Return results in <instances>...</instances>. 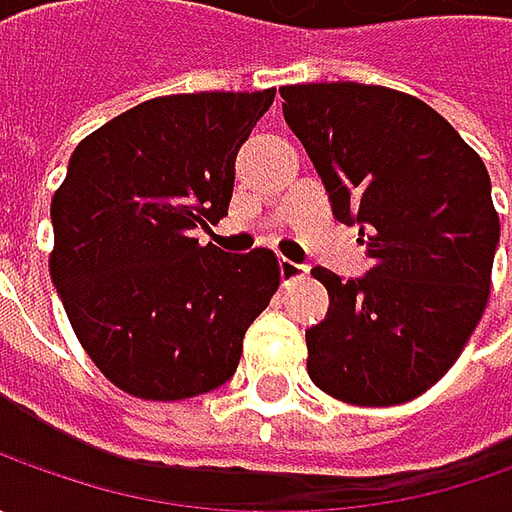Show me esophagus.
Masks as SVG:
<instances>
[{
	"label": "esophagus",
	"mask_w": 512,
	"mask_h": 512,
	"mask_svg": "<svg viewBox=\"0 0 512 512\" xmlns=\"http://www.w3.org/2000/svg\"><path fill=\"white\" fill-rule=\"evenodd\" d=\"M279 273H282V282H296V279H305L307 265H299V262H290V259H282L279 262Z\"/></svg>",
	"instance_id": "34e87169"
}]
</instances>
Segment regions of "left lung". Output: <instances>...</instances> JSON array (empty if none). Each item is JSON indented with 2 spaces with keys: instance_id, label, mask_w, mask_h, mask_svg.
I'll return each instance as SVG.
<instances>
[{
  "instance_id": "1",
  "label": "left lung",
  "mask_w": 512,
  "mask_h": 512,
  "mask_svg": "<svg viewBox=\"0 0 512 512\" xmlns=\"http://www.w3.org/2000/svg\"><path fill=\"white\" fill-rule=\"evenodd\" d=\"M282 110L322 176L336 219L359 227L373 267H325V322L307 373L333 399L390 407L459 359L487 307L499 216L479 153L422 99L359 82L287 85Z\"/></svg>"
}]
</instances>
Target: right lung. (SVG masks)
<instances>
[{
  "instance_id": "1",
  "label": "right lung",
  "mask_w": 512,
  "mask_h": 512,
  "mask_svg": "<svg viewBox=\"0 0 512 512\" xmlns=\"http://www.w3.org/2000/svg\"><path fill=\"white\" fill-rule=\"evenodd\" d=\"M273 96H159L70 156L50 202V279L93 364L130 396L179 402L222 387L279 287L267 247L233 256L193 236L227 213L239 148Z\"/></svg>"
}]
</instances>
